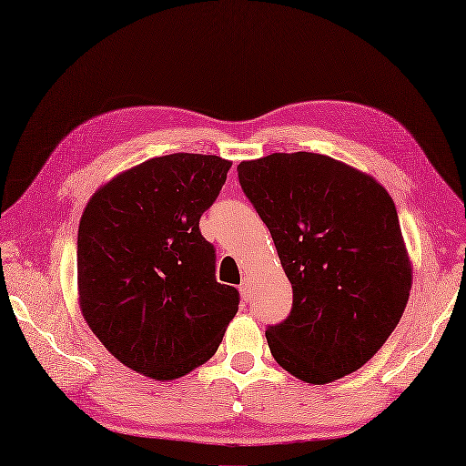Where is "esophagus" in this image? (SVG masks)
<instances>
[{"label": "esophagus", "instance_id": "1", "mask_svg": "<svg viewBox=\"0 0 466 466\" xmlns=\"http://www.w3.org/2000/svg\"><path fill=\"white\" fill-rule=\"evenodd\" d=\"M249 289H252V285H249V279H242V283H240V295H242V299L244 301H248V297H249V293H252V291H249Z\"/></svg>", "mask_w": 466, "mask_h": 466}]
</instances>
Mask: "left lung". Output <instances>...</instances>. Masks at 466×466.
<instances>
[{
  "instance_id": "8db88e82",
  "label": "left lung",
  "mask_w": 466,
  "mask_h": 466,
  "mask_svg": "<svg viewBox=\"0 0 466 466\" xmlns=\"http://www.w3.org/2000/svg\"><path fill=\"white\" fill-rule=\"evenodd\" d=\"M238 178L293 288L291 313L266 330L273 358L309 384L356 372L398 327L411 289L388 190L307 151L242 161Z\"/></svg>"
}]
</instances>
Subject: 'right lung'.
I'll return each mask as SVG.
<instances>
[{"label": "right lung", "mask_w": 466, "mask_h": 466, "mask_svg": "<svg viewBox=\"0 0 466 466\" xmlns=\"http://www.w3.org/2000/svg\"><path fill=\"white\" fill-rule=\"evenodd\" d=\"M232 167L173 153L117 175L78 226V295L88 327L119 362L173 380L217 352L240 293L217 281V249L200 234Z\"/></svg>", "instance_id": "right-lung-1"}]
</instances>
